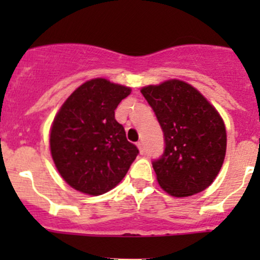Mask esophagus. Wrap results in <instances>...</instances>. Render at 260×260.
I'll return each mask as SVG.
<instances>
[{
	"mask_svg": "<svg viewBox=\"0 0 260 260\" xmlns=\"http://www.w3.org/2000/svg\"><path fill=\"white\" fill-rule=\"evenodd\" d=\"M137 147H138V149H140V152L141 153H145V143L142 142V141H141V142H138L137 143Z\"/></svg>",
	"mask_w": 260,
	"mask_h": 260,
	"instance_id": "obj_1",
	"label": "esophagus"
}]
</instances>
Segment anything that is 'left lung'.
Here are the masks:
<instances>
[{
	"label": "left lung",
	"mask_w": 260,
	"mask_h": 260,
	"mask_svg": "<svg viewBox=\"0 0 260 260\" xmlns=\"http://www.w3.org/2000/svg\"><path fill=\"white\" fill-rule=\"evenodd\" d=\"M162 128L164 154L152 162L159 186L175 198L211 185L226 152L224 122L190 84L172 79L141 89Z\"/></svg>",
	"instance_id": "left-lung-1"
}]
</instances>
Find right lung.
Wrapping results in <instances>:
<instances>
[{"instance_id": "right-lung-1", "label": "right lung", "mask_w": 260, "mask_h": 260, "mask_svg": "<svg viewBox=\"0 0 260 260\" xmlns=\"http://www.w3.org/2000/svg\"><path fill=\"white\" fill-rule=\"evenodd\" d=\"M131 88L96 78L81 84L55 115L50 149L61 177L88 195L108 192L140 153L128 142L114 111Z\"/></svg>"}]
</instances>
